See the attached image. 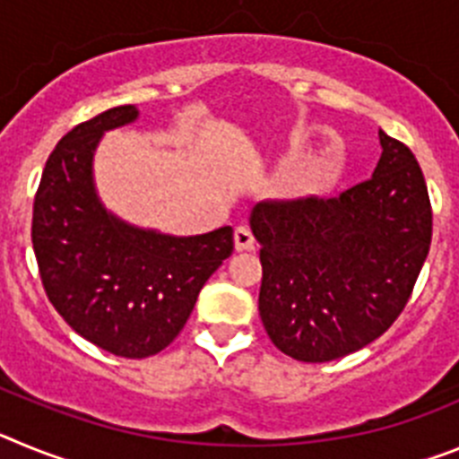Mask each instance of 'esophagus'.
Wrapping results in <instances>:
<instances>
[{"instance_id": "esophagus-1", "label": "esophagus", "mask_w": 459, "mask_h": 459, "mask_svg": "<svg viewBox=\"0 0 459 459\" xmlns=\"http://www.w3.org/2000/svg\"><path fill=\"white\" fill-rule=\"evenodd\" d=\"M234 246H237V250H253L255 248V237L253 232H250L248 227H237L234 230Z\"/></svg>"}]
</instances>
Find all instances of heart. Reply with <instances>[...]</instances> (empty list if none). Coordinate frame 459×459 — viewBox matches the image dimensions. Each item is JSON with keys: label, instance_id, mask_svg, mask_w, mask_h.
Returning a JSON list of instances; mask_svg holds the SVG:
<instances>
[{"label": "heart", "instance_id": "heart-1", "mask_svg": "<svg viewBox=\"0 0 459 459\" xmlns=\"http://www.w3.org/2000/svg\"><path fill=\"white\" fill-rule=\"evenodd\" d=\"M335 179V165L322 163L312 169V174L307 177V188L310 190H326L328 186L333 184Z\"/></svg>", "mask_w": 459, "mask_h": 459}]
</instances>
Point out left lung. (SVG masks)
Here are the masks:
<instances>
[{"mask_svg": "<svg viewBox=\"0 0 459 459\" xmlns=\"http://www.w3.org/2000/svg\"><path fill=\"white\" fill-rule=\"evenodd\" d=\"M372 179L338 197L259 202V317L271 342L326 363L386 333L411 299L432 241L428 184L411 149L379 131Z\"/></svg>", "mask_w": 459, "mask_h": 459, "instance_id": "8db88e82", "label": "left lung"}]
</instances>
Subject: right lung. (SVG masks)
Listing matches in <instances>:
<instances>
[{
  "label": "right lung",
  "mask_w": 459,
  "mask_h": 459,
  "mask_svg": "<svg viewBox=\"0 0 459 459\" xmlns=\"http://www.w3.org/2000/svg\"><path fill=\"white\" fill-rule=\"evenodd\" d=\"M135 117L133 105H119L68 131L48 158L31 216L40 282L55 310L75 333L121 359L163 351L234 250L232 227L165 237L128 227L100 206L93 149L105 131Z\"/></svg>",
  "instance_id": "1"
}]
</instances>
